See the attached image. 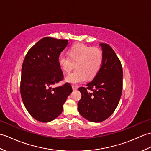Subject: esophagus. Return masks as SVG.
Here are the masks:
<instances>
[{
    "label": "esophagus",
    "mask_w": 151,
    "mask_h": 151,
    "mask_svg": "<svg viewBox=\"0 0 151 151\" xmlns=\"http://www.w3.org/2000/svg\"><path fill=\"white\" fill-rule=\"evenodd\" d=\"M72 88L73 90H76V89H78V86L76 85H72Z\"/></svg>",
    "instance_id": "obj_1"
}]
</instances>
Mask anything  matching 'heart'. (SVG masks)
Segmentation results:
<instances>
[{"label":"heart","instance_id":"obj_1","mask_svg":"<svg viewBox=\"0 0 151 151\" xmlns=\"http://www.w3.org/2000/svg\"><path fill=\"white\" fill-rule=\"evenodd\" d=\"M69 56L61 54L58 63L63 72L68 73L74 67L76 69L67 76L65 81L70 84H78L91 79L97 75L102 63V52L98 48L84 44H77L69 50Z\"/></svg>","mask_w":151,"mask_h":151}]
</instances>
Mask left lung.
Wrapping results in <instances>:
<instances>
[{
    "label": "left lung",
    "instance_id": "left-lung-1",
    "mask_svg": "<svg viewBox=\"0 0 151 151\" xmlns=\"http://www.w3.org/2000/svg\"><path fill=\"white\" fill-rule=\"evenodd\" d=\"M99 45L102 50L101 68L86 85L87 88L78 89L82 94L78 103L79 113L87 120L96 123L106 120L114 113L123 89V69L119 59L109 45Z\"/></svg>",
    "mask_w": 151,
    "mask_h": 151
}]
</instances>
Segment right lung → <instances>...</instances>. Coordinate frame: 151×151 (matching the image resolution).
<instances>
[{
  "label": "right lung",
  "instance_id": "right-lung-1",
  "mask_svg": "<svg viewBox=\"0 0 151 151\" xmlns=\"http://www.w3.org/2000/svg\"><path fill=\"white\" fill-rule=\"evenodd\" d=\"M67 40L46 37L28 50L22 66L20 91L28 113L40 122H50L62 114L63 105L73 91L69 83L52 88L63 79L58 63Z\"/></svg>",
  "mask_w": 151,
  "mask_h": 151
}]
</instances>
